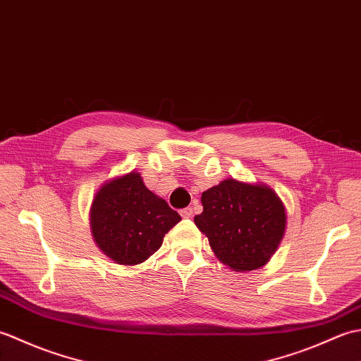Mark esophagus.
<instances>
[{
	"instance_id": "1",
	"label": "esophagus",
	"mask_w": 361,
	"mask_h": 361,
	"mask_svg": "<svg viewBox=\"0 0 361 361\" xmlns=\"http://www.w3.org/2000/svg\"><path fill=\"white\" fill-rule=\"evenodd\" d=\"M180 214H181V217L190 219V217L194 216V211H192V208H185V209H181V211H180Z\"/></svg>"
}]
</instances>
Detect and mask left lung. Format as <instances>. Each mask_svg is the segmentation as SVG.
<instances>
[{
    "label": "left lung",
    "mask_w": 361,
    "mask_h": 361,
    "mask_svg": "<svg viewBox=\"0 0 361 361\" xmlns=\"http://www.w3.org/2000/svg\"><path fill=\"white\" fill-rule=\"evenodd\" d=\"M197 228L208 237L214 255L234 271L264 267L286 233V208L265 185L228 178L202 194Z\"/></svg>",
    "instance_id": "8db88e82"
}]
</instances>
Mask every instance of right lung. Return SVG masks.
<instances>
[{"mask_svg":"<svg viewBox=\"0 0 361 361\" xmlns=\"http://www.w3.org/2000/svg\"><path fill=\"white\" fill-rule=\"evenodd\" d=\"M180 220V214L150 192L135 171L104 183L90 211L94 242L119 265L149 259Z\"/></svg>","mask_w":361,"mask_h":361,"instance_id":"right-lung-1","label":"right lung"}]
</instances>
